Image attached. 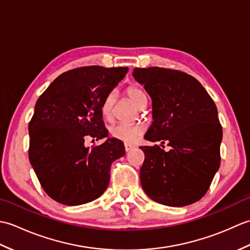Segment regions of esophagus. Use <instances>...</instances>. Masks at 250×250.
<instances>
[{
	"mask_svg": "<svg viewBox=\"0 0 250 250\" xmlns=\"http://www.w3.org/2000/svg\"><path fill=\"white\" fill-rule=\"evenodd\" d=\"M134 146L131 145V144H125V151H130L131 149H133Z\"/></svg>",
	"mask_w": 250,
	"mask_h": 250,
	"instance_id": "esophagus-1",
	"label": "esophagus"
}]
</instances>
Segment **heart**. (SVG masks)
Returning a JSON list of instances; mask_svg holds the SVG:
<instances>
[{"instance_id": "heart-1", "label": "heart", "mask_w": 250, "mask_h": 250, "mask_svg": "<svg viewBox=\"0 0 250 250\" xmlns=\"http://www.w3.org/2000/svg\"><path fill=\"white\" fill-rule=\"evenodd\" d=\"M126 94L131 99L137 107H142L143 105H147V95L144 90L140 87H130L126 89ZM116 94L114 91L109 92L103 101L102 114L105 118H109L113 114V108L115 104ZM145 132V126L143 125H129V124H117L110 128V134L114 139L122 141L128 144H133L141 139V136Z\"/></svg>"}]
</instances>
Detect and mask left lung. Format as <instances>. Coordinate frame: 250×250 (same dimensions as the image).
<instances>
[{"label":"left lung","instance_id":"8db88e82","mask_svg":"<svg viewBox=\"0 0 250 250\" xmlns=\"http://www.w3.org/2000/svg\"><path fill=\"white\" fill-rule=\"evenodd\" d=\"M152 101L145 140L168 143L164 151L143 146L142 187L157 203L182 207L203 198L220 167L222 128L213 99L194 77L163 67L134 68ZM162 146V145H161Z\"/></svg>","mask_w":250,"mask_h":250}]
</instances>
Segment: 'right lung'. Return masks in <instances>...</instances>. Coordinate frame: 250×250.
Returning a JSON list of instances; mask_svg holds the SVG:
<instances>
[{"label":"right lung","mask_w":250,"mask_h":250,"mask_svg":"<svg viewBox=\"0 0 250 250\" xmlns=\"http://www.w3.org/2000/svg\"><path fill=\"white\" fill-rule=\"evenodd\" d=\"M128 67L84 66L58 76L37 100L29 124V160L42 187L64 205H81L103 194L110 166L125 155L124 143L108 137L84 146L87 137L108 136L102 104Z\"/></svg>","instance_id":"add662e5"}]
</instances>
